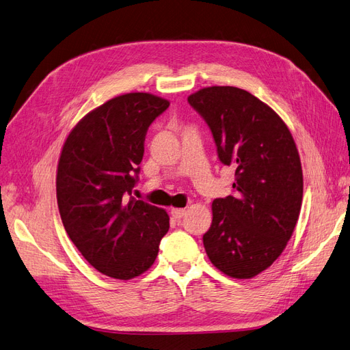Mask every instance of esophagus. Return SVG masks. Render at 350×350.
Returning a JSON list of instances; mask_svg holds the SVG:
<instances>
[{"label": "esophagus", "mask_w": 350, "mask_h": 350, "mask_svg": "<svg viewBox=\"0 0 350 350\" xmlns=\"http://www.w3.org/2000/svg\"><path fill=\"white\" fill-rule=\"evenodd\" d=\"M185 208H172L171 210V214H172V217L174 219H176V220H180L183 219V217L185 215Z\"/></svg>", "instance_id": "obj_1"}]
</instances>
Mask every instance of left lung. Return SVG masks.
<instances>
[{
	"label": "left lung",
	"mask_w": 350,
	"mask_h": 350,
	"mask_svg": "<svg viewBox=\"0 0 350 350\" xmlns=\"http://www.w3.org/2000/svg\"><path fill=\"white\" fill-rule=\"evenodd\" d=\"M206 120L220 161L236 170L234 196L213 201L202 236L214 267L249 280L280 258L303 201V170L290 129L272 108L236 87H207L188 97Z\"/></svg>",
	"instance_id": "8db88e82"
}]
</instances>
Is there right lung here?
Wrapping results in <instances>:
<instances>
[{"label":"right lung","mask_w":350,"mask_h":350,"mask_svg":"<svg viewBox=\"0 0 350 350\" xmlns=\"http://www.w3.org/2000/svg\"><path fill=\"white\" fill-rule=\"evenodd\" d=\"M170 101L149 92L108 100L68 135L56 174L60 219L92 267L116 280L146 272L158 256L170 215L131 196L144 136Z\"/></svg>","instance_id":"1"}]
</instances>
